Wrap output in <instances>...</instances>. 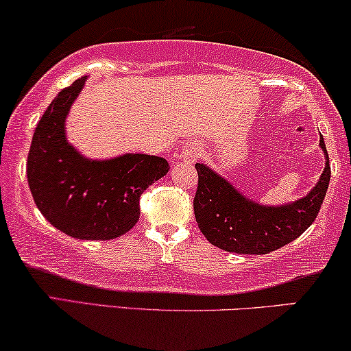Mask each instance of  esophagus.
<instances>
[{
  "label": "esophagus",
  "instance_id": "obj_1",
  "mask_svg": "<svg viewBox=\"0 0 351 351\" xmlns=\"http://www.w3.org/2000/svg\"><path fill=\"white\" fill-rule=\"evenodd\" d=\"M199 155H201V150H199V145L196 142H189L186 145L182 147L180 158L184 161L195 162L199 158Z\"/></svg>",
  "mask_w": 351,
  "mask_h": 351
}]
</instances>
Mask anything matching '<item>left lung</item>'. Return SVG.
<instances>
[{
	"instance_id": "8db88e82",
	"label": "left lung",
	"mask_w": 351,
	"mask_h": 351,
	"mask_svg": "<svg viewBox=\"0 0 351 351\" xmlns=\"http://www.w3.org/2000/svg\"><path fill=\"white\" fill-rule=\"evenodd\" d=\"M326 153L321 179L305 198L281 208H265L239 195L227 180L204 165H195L198 186L193 199L195 217L201 233L214 246L237 254H268L299 238L318 215L330 180Z\"/></svg>"
}]
</instances>
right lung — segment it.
Listing matches in <instances>:
<instances>
[{
	"mask_svg": "<svg viewBox=\"0 0 351 351\" xmlns=\"http://www.w3.org/2000/svg\"><path fill=\"white\" fill-rule=\"evenodd\" d=\"M86 78L62 89L33 134L28 186L47 222L78 239H113L138 222L141 196L169 171L165 158L124 155L84 160L66 143L64 123Z\"/></svg>",
	"mask_w": 351,
	"mask_h": 351,
	"instance_id": "right-lung-1",
	"label": "right lung"
}]
</instances>
